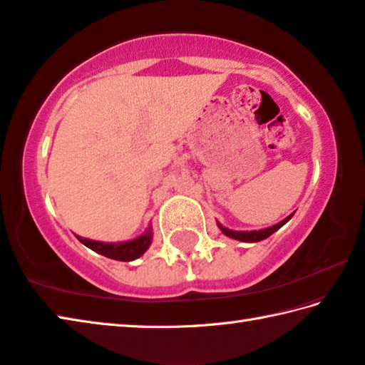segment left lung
I'll return each mask as SVG.
<instances>
[{"label": "left lung", "instance_id": "8db88e82", "mask_svg": "<svg viewBox=\"0 0 365 365\" xmlns=\"http://www.w3.org/2000/svg\"><path fill=\"white\" fill-rule=\"evenodd\" d=\"M294 214H295V212H292V214L287 215L279 223L273 225V227H268V228H263V230H255V231H235V230H230L227 227H223V225L218 223V222H217V225H218V228L222 230V233L225 236L231 237V240L242 241V242H258V241L267 240V237H269L271 235H273L274 231H277L281 227H284V225H286L290 220V218L294 217Z\"/></svg>", "mask_w": 365, "mask_h": 365}]
</instances>
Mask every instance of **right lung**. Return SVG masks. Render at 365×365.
Returning <instances> with one entry per match:
<instances>
[{"label":"right lung","instance_id":"obj_1","mask_svg":"<svg viewBox=\"0 0 365 365\" xmlns=\"http://www.w3.org/2000/svg\"><path fill=\"white\" fill-rule=\"evenodd\" d=\"M75 236L78 237L79 242L84 244V246L89 247L91 250L97 252V254L113 258V260H118V262H132L135 260V258L142 257L151 246V241H153V227L150 225L147 231L142 233L140 236H137L130 241H121V242H102V241L88 240V237H81L78 235Z\"/></svg>","mask_w":365,"mask_h":365}]
</instances>
